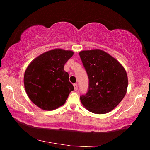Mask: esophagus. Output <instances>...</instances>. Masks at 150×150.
Returning a JSON list of instances; mask_svg holds the SVG:
<instances>
[{"label": "esophagus", "mask_w": 150, "mask_h": 150, "mask_svg": "<svg viewBox=\"0 0 150 150\" xmlns=\"http://www.w3.org/2000/svg\"><path fill=\"white\" fill-rule=\"evenodd\" d=\"M73 86H74V89H75V91H77V90L78 89V86H77V85L75 83V84L73 85Z\"/></svg>", "instance_id": "esophagus-1"}]
</instances>
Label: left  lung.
I'll use <instances>...</instances> for the list:
<instances>
[{
    "mask_svg": "<svg viewBox=\"0 0 150 150\" xmlns=\"http://www.w3.org/2000/svg\"><path fill=\"white\" fill-rule=\"evenodd\" d=\"M87 73L88 91L80 100L91 112L102 115L117 106L128 88V76L125 69L112 55L99 49L79 52Z\"/></svg>",
    "mask_w": 150,
    "mask_h": 150,
    "instance_id": "8db88e82",
    "label": "left lung"
}]
</instances>
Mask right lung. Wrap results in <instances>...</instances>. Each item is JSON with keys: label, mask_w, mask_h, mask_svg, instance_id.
Wrapping results in <instances>:
<instances>
[{"label": "right lung", "mask_w": 150, "mask_h": 150, "mask_svg": "<svg viewBox=\"0 0 150 150\" xmlns=\"http://www.w3.org/2000/svg\"><path fill=\"white\" fill-rule=\"evenodd\" d=\"M74 53L71 50L54 49L43 53L28 66L24 84L32 102L42 110H53L65 103L74 90L64 65Z\"/></svg>", "instance_id": "obj_1"}]
</instances>
